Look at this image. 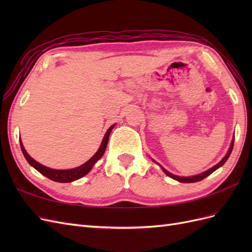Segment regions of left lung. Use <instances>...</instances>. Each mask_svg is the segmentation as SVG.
I'll list each match as a JSON object with an SVG mask.
<instances>
[{
	"label": "left lung",
	"mask_w": 252,
	"mask_h": 252,
	"mask_svg": "<svg viewBox=\"0 0 252 252\" xmlns=\"http://www.w3.org/2000/svg\"><path fill=\"white\" fill-rule=\"evenodd\" d=\"M233 144H234V139H232V142H231V145H230V148H229V150H228V152H227V155L223 158V159L220 162H219L216 166H213L212 168H210V169H208V170H206V171H204V172H202V173H200V174H196V175H193V177H179V175H175V174H172V173H170L169 171H167L164 167H162L161 166V168H162V170L168 175V177H170L171 179H173V180H177V181H179V182H181V183H194V182H199V181H202L203 179H205L206 177H208L209 174H211L213 171H216L218 168H220V166H223L224 164H225V162L227 161L228 159V158H229V156H230V154H231V151H232V148H233Z\"/></svg>",
	"instance_id": "obj_1"
}]
</instances>
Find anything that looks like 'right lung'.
<instances>
[{"label":"right lung","instance_id":"obj_1","mask_svg":"<svg viewBox=\"0 0 252 252\" xmlns=\"http://www.w3.org/2000/svg\"><path fill=\"white\" fill-rule=\"evenodd\" d=\"M116 125H112L109 127V129L107 130V132L105 133L104 135V139L101 143V146L98 148V150L95 152L94 156L89 158L86 163H84L83 165L77 167V168H73V169H67V170H58V169H52V168H48L46 166H43L42 164L37 163L36 161L30 157L27 151L25 150L24 146H23V144L20 140V145H21V149L23 155H24L25 158L27 159V162L32 165L33 168H35L37 171L40 173H42L45 177L55 181V182H59V183H70L72 181L75 180H79L84 175H86L91 168H93L94 165L98 161L102 158V156L104 155V152L106 150V147H107V143H108V139H109V134L111 132V130L113 129V127Z\"/></svg>","mask_w":252,"mask_h":252}]
</instances>
